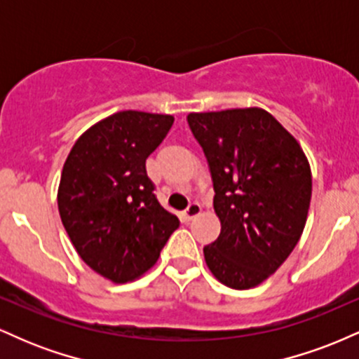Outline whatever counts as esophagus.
<instances>
[{
    "label": "esophagus",
    "instance_id": "esophagus-1",
    "mask_svg": "<svg viewBox=\"0 0 359 359\" xmlns=\"http://www.w3.org/2000/svg\"><path fill=\"white\" fill-rule=\"evenodd\" d=\"M197 214H201V204L199 203H191L187 205V209H185L182 216H184L185 221H191L197 216Z\"/></svg>",
    "mask_w": 359,
    "mask_h": 359
}]
</instances>
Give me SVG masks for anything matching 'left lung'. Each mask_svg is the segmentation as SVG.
<instances>
[{"instance_id": "1", "label": "left lung", "mask_w": 359, "mask_h": 359, "mask_svg": "<svg viewBox=\"0 0 359 359\" xmlns=\"http://www.w3.org/2000/svg\"><path fill=\"white\" fill-rule=\"evenodd\" d=\"M221 221L204 246L212 275L224 285L257 287L288 258L300 240L312 196L311 167L297 140L258 108L191 113Z\"/></svg>"}]
</instances>
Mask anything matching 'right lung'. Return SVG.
Here are the masks:
<instances>
[{"instance_id":"right-lung-1","label":"right lung","mask_w":359,"mask_h":359,"mask_svg":"<svg viewBox=\"0 0 359 359\" xmlns=\"http://www.w3.org/2000/svg\"><path fill=\"white\" fill-rule=\"evenodd\" d=\"M174 116L121 111L90 126L62 168L59 212L79 257L116 283L155 265L180 221L160 205L147 158Z\"/></svg>"}]
</instances>
